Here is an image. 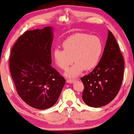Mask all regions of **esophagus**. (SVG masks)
I'll use <instances>...</instances> for the list:
<instances>
[{
    "mask_svg": "<svg viewBox=\"0 0 134 134\" xmlns=\"http://www.w3.org/2000/svg\"><path fill=\"white\" fill-rule=\"evenodd\" d=\"M76 80H74V79H67V82L68 83H74V81Z\"/></svg>",
    "mask_w": 134,
    "mask_h": 134,
    "instance_id": "1",
    "label": "esophagus"
}]
</instances>
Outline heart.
Wrapping results in <instances>:
<instances>
[{
	"label": "heart",
	"instance_id": "obj_1",
	"mask_svg": "<svg viewBox=\"0 0 134 134\" xmlns=\"http://www.w3.org/2000/svg\"><path fill=\"white\" fill-rule=\"evenodd\" d=\"M62 47L63 50L59 48L54 50V61L62 70L67 69L74 60L76 62L65 72V75L70 78L80 75L84 69L89 70L96 66L103 48L99 37L83 33L70 36L63 42Z\"/></svg>",
	"mask_w": 134,
	"mask_h": 134
}]
</instances>
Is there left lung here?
I'll return each instance as SVG.
<instances>
[{
  "instance_id": "left-lung-1",
  "label": "left lung",
  "mask_w": 134,
  "mask_h": 134,
  "mask_svg": "<svg viewBox=\"0 0 134 134\" xmlns=\"http://www.w3.org/2000/svg\"><path fill=\"white\" fill-rule=\"evenodd\" d=\"M124 71V57L114 36L109 31L105 49L98 64L91 72L81 78L84 85V102L93 108L110 103L121 89Z\"/></svg>"
}]
</instances>
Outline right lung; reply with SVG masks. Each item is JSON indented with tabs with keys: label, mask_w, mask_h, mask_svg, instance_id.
<instances>
[{
	"label": "right lung",
	"mask_w": 134,
	"mask_h": 134,
	"mask_svg": "<svg viewBox=\"0 0 134 134\" xmlns=\"http://www.w3.org/2000/svg\"><path fill=\"white\" fill-rule=\"evenodd\" d=\"M53 28L27 31L11 50L9 68L20 97L31 107L46 109L57 101L65 83L51 65Z\"/></svg>",
	"instance_id": "1"
}]
</instances>
